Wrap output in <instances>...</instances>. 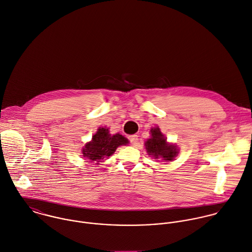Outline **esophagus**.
<instances>
[{
	"label": "esophagus",
	"instance_id": "esophagus-1",
	"mask_svg": "<svg viewBox=\"0 0 252 252\" xmlns=\"http://www.w3.org/2000/svg\"><path fill=\"white\" fill-rule=\"evenodd\" d=\"M128 138H129V141L131 142L132 145H136L137 144V142H138V136L137 135L133 134V135H130Z\"/></svg>",
	"mask_w": 252,
	"mask_h": 252
}]
</instances>
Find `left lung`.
I'll return each instance as SVG.
<instances>
[{
	"mask_svg": "<svg viewBox=\"0 0 252 252\" xmlns=\"http://www.w3.org/2000/svg\"><path fill=\"white\" fill-rule=\"evenodd\" d=\"M144 145L147 154L155 159L161 158L164 161H172L178 155L177 146L166 141L165 136L161 133L158 126L152 127L150 138L145 141Z\"/></svg>",
	"mask_w": 252,
	"mask_h": 252,
	"instance_id": "1",
	"label": "left lung"
}]
</instances>
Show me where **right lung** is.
Here are the masks:
<instances>
[{
    "mask_svg": "<svg viewBox=\"0 0 252 252\" xmlns=\"http://www.w3.org/2000/svg\"><path fill=\"white\" fill-rule=\"evenodd\" d=\"M128 139L120 133L111 134L106 126L98 127L97 131L93 135L91 141L87 142L82 148L83 157L95 164L112 156L118 147L127 145Z\"/></svg>",
    "mask_w": 252,
    "mask_h": 252,
    "instance_id": "add662e5",
    "label": "right lung"
}]
</instances>
